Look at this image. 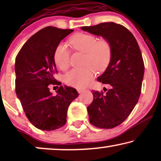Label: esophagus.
<instances>
[{
  "instance_id": "34e87169",
  "label": "esophagus",
  "mask_w": 161,
  "mask_h": 161,
  "mask_svg": "<svg viewBox=\"0 0 161 161\" xmlns=\"http://www.w3.org/2000/svg\"><path fill=\"white\" fill-rule=\"evenodd\" d=\"M77 91L78 92V93H81V92L85 91V89H77Z\"/></svg>"
}]
</instances>
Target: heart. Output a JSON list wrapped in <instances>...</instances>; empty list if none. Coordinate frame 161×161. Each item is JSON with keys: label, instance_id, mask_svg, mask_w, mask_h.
Wrapping results in <instances>:
<instances>
[{"label": "heart", "instance_id": "1", "mask_svg": "<svg viewBox=\"0 0 161 161\" xmlns=\"http://www.w3.org/2000/svg\"><path fill=\"white\" fill-rule=\"evenodd\" d=\"M69 42L74 50L86 53L85 64L82 68H74L64 77L67 84L75 88L86 86L93 78L97 69H105L112 56V45L107 39H98L97 36L86 33H78L69 38ZM57 67L66 70L70 65V52L67 45L59 43L53 54Z\"/></svg>", "mask_w": 161, "mask_h": 161}]
</instances>
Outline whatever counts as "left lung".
I'll use <instances>...</instances> for the list:
<instances>
[{
    "label": "left lung",
    "mask_w": 161,
    "mask_h": 161,
    "mask_svg": "<svg viewBox=\"0 0 161 161\" xmlns=\"http://www.w3.org/2000/svg\"><path fill=\"white\" fill-rule=\"evenodd\" d=\"M81 29L102 36L112 45L110 63L97 80L109 85L103 91L92 90L94 100L87 107L89 122L99 128L111 129L122 124L138 103L142 91L144 64L133 34L113 22L83 26Z\"/></svg>",
    "instance_id": "8db88e82"
}]
</instances>
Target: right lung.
Returning a JSON list of instances; mask_svg holds the SVG:
<instances>
[{
	"label": "right lung",
	"mask_w": 161,
	"mask_h": 161,
	"mask_svg": "<svg viewBox=\"0 0 161 161\" xmlns=\"http://www.w3.org/2000/svg\"><path fill=\"white\" fill-rule=\"evenodd\" d=\"M72 29L53 26L42 28L30 37L15 58V90L26 116L42 130H54L67 122V109L78 97L75 89L61 86L53 54L56 46ZM50 85H60L56 96L50 93Z\"/></svg>",
	"instance_id": "add662e5"
}]
</instances>
